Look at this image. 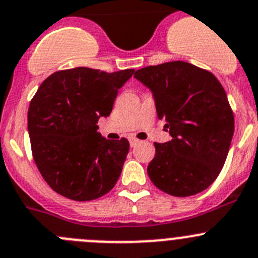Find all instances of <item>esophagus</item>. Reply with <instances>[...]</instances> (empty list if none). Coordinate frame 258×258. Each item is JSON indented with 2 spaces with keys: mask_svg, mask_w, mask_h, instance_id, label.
<instances>
[{
  "mask_svg": "<svg viewBox=\"0 0 258 258\" xmlns=\"http://www.w3.org/2000/svg\"><path fill=\"white\" fill-rule=\"evenodd\" d=\"M139 142H140V140L135 139V137H131V139H130V144H131V146H132V147L136 146V145L139 144Z\"/></svg>",
  "mask_w": 258,
  "mask_h": 258,
  "instance_id": "1",
  "label": "esophagus"
}]
</instances>
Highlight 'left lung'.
Returning <instances> with one entry per match:
<instances>
[{
    "mask_svg": "<svg viewBox=\"0 0 258 258\" xmlns=\"http://www.w3.org/2000/svg\"><path fill=\"white\" fill-rule=\"evenodd\" d=\"M154 94L157 117L166 121L171 141L155 142L147 174L174 197L206 190L218 177L234 134L233 111L211 72L186 61H169L135 72ZM167 131V130H166Z\"/></svg>",
    "mask_w": 258,
    "mask_h": 258,
    "instance_id": "1",
    "label": "left lung"
}]
</instances>
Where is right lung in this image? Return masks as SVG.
Returning a JSON list of instances; mask_svg holds the SVG:
<instances>
[{
  "instance_id": "add662e5",
  "label": "right lung",
  "mask_w": 258,
  "mask_h": 258,
  "mask_svg": "<svg viewBox=\"0 0 258 258\" xmlns=\"http://www.w3.org/2000/svg\"><path fill=\"white\" fill-rule=\"evenodd\" d=\"M132 74L134 69L106 73L79 67L55 72L39 87L30 102L27 130L35 164L57 194L88 202L116 185L130 142L104 139L97 123L109 116Z\"/></svg>"
}]
</instances>
